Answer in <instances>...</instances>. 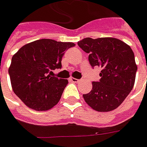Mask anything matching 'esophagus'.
Here are the masks:
<instances>
[{
	"label": "esophagus",
	"mask_w": 147,
	"mask_h": 147,
	"mask_svg": "<svg viewBox=\"0 0 147 147\" xmlns=\"http://www.w3.org/2000/svg\"><path fill=\"white\" fill-rule=\"evenodd\" d=\"M69 80H71L72 82H74V83H79V81H80V80L76 79V78H69Z\"/></svg>",
	"instance_id": "1"
}]
</instances>
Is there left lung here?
<instances>
[{
	"mask_svg": "<svg viewBox=\"0 0 147 147\" xmlns=\"http://www.w3.org/2000/svg\"><path fill=\"white\" fill-rule=\"evenodd\" d=\"M89 54L91 67L102 68L98 82H92V90L83 94L88 105L98 111L117 109L132 90L137 66L130 46L115 38H85L78 42Z\"/></svg>",
	"mask_w": 147,
	"mask_h": 147,
	"instance_id": "obj_1",
	"label": "left lung"
}]
</instances>
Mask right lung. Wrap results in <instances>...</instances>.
Wrapping results in <instances>:
<instances>
[{
    "label": "right lung",
    "instance_id": "obj_1",
    "mask_svg": "<svg viewBox=\"0 0 147 147\" xmlns=\"http://www.w3.org/2000/svg\"><path fill=\"white\" fill-rule=\"evenodd\" d=\"M74 42L42 38L23 46L12 57L8 73L13 91L26 106L47 111L59 102L68 80L54 77Z\"/></svg>",
    "mask_w": 147,
    "mask_h": 147
}]
</instances>
